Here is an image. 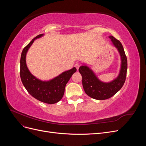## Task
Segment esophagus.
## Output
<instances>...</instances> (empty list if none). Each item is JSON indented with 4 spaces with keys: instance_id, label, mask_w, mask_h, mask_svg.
<instances>
[{
    "instance_id": "obj_1",
    "label": "esophagus",
    "mask_w": 146,
    "mask_h": 146,
    "mask_svg": "<svg viewBox=\"0 0 146 146\" xmlns=\"http://www.w3.org/2000/svg\"><path fill=\"white\" fill-rule=\"evenodd\" d=\"M80 64H78V63H76V64H75V67L76 68V69L78 70V68H79V67H80Z\"/></svg>"
}]
</instances>
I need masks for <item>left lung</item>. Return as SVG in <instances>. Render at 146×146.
Returning a JSON list of instances; mask_svg holds the SVG:
<instances>
[{"label": "left lung", "mask_w": 146, "mask_h": 146, "mask_svg": "<svg viewBox=\"0 0 146 146\" xmlns=\"http://www.w3.org/2000/svg\"><path fill=\"white\" fill-rule=\"evenodd\" d=\"M113 45L115 46L121 57V68L118 77L110 83L100 81L92 70L86 66H82L78 69L82 76V85L86 94L97 100H105L111 98L121 89L125 83L127 60L121 42L113 36H110Z\"/></svg>", "instance_id": "1"}]
</instances>
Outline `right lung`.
<instances>
[{"label":"right lung","mask_w":146,"mask_h":146,"mask_svg":"<svg viewBox=\"0 0 146 146\" xmlns=\"http://www.w3.org/2000/svg\"><path fill=\"white\" fill-rule=\"evenodd\" d=\"M42 35H38L24 48L20 60V77L25 89L34 98L44 103L54 104L62 99L66 84L72 74L76 72L77 69L73 68L47 82L41 81L33 76L26 64V54L35 39L40 38Z\"/></svg>","instance_id":"obj_1"}]
</instances>
